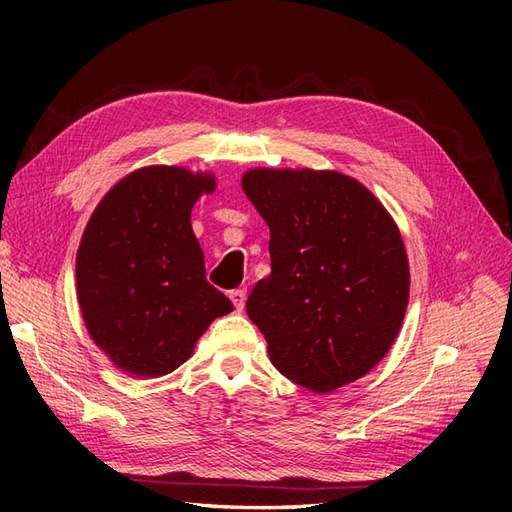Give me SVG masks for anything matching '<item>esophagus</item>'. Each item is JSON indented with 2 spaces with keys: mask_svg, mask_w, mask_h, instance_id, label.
Wrapping results in <instances>:
<instances>
[{
  "mask_svg": "<svg viewBox=\"0 0 512 512\" xmlns=\"http://www.w3.org/2000/svg\"><path fill=\"white\" fill-rule=\"evenodd\" d=\"M230 301H232V305L237 307V312H241V309L245 307V299H247V290L245 288H237V290H230Z\"/></svg>",
  "mask_w": 512,
  "mask_h": 512,
  "instance_id": "esophagus-1",
  "label": "esophagus"
}]
</instances>
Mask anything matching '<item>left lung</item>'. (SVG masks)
Segmentation results:
<instances>
[{"label":"left lung","mask_w":512,"mask_h":512,"mask_svg":"<svg viewBox=\"0 0 512 512\" xmlns=\"http://www.w3.org/2000/svg\"><path fill=\"white\" fill-rule=\"evenodd\" d=\"M241 188L271 230V275L245 303L271 363L314 393L363 378L408 307V256L389 211L337 170L252 168Z\"/></svg>","instance_id":"1"}]
</instances>
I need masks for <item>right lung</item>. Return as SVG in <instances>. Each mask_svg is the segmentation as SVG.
Returning a JSON list of instances; mask_svg holds the SVG:
<instances>
[{
    "label": "right lung",
    "mask_w": 512,
    "mask_h": 512,
    "mask_svg": "<svg viewBox=\"0 0 512 512\" xmlns=\"http://www.w3.org/2000/svg\"><path fill=\"white\" fill-rule=\"evenodd\" d=\"M209 173L145 166L100 200L76 254V297L96 346L121 371L158 378L192 356L232 303L205 277L190 224Z\"/></svg>",
    "instance_id": "1"
}]
</instances>
